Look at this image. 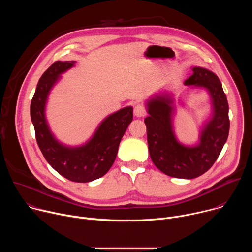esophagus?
Masks as SVG:
<instances>
[{"instance_id":"1","label":"esophagus","mask_w":252,"mask_h":252,"mask_svg":"<svg viewBox=\"0 0 252 252\" xmlns=\"http://www.w3.org/2000/svg\"><path fill=\"white\" fill-rule=\"evenodd\" d=\"M133 114H134V116H135V117H137V118H142V117H145V116L147 115L146 106H145V105H142V104H140V103L136 104V105L134 106Z\"/></svg>"}]
</instances>
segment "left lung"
<instances>
[{
    "label": "left lung",
    "mask_w": 252,
    "mask_h": 252,
    "mask_svg": "<svg viewBox=\"0 0 252 252\" xmlns=\"http://www.w3.org/2000/svg\"><path fill=\"white\" fill-rule=\"evenodd\" d=\"M185 84L208 90L213 101V117L201 131L200 143L188 148L179 143L172 131V100L157 95L148 103L146 118L150 156L163 173L177 178H194L206 172L218 159L229 132L228 102L221 83L212 71L195 66Z\"/></svg>",
    "instance_id": "1"
}]
</instances>
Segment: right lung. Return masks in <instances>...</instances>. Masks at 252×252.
Here are the masks:
<instances>
[{"label":"right lung","mask_w":252,"mask_h":252,"mask_svg":"<svg viewBox=\"0 0 252 252\" xmlns=\"http://www.w3.org/2000/svg\"><path fill=\"white\" fill-rule=\"evenodd\" d=\"M75 63V61H57L45 71L31 101V119L38 146L51 166L68 181L89 183L101 177L112 167L121 139L133 115L132 107L127 106L107 117L83 147L66 148L59 143L48 127L45 104L60 75Z\"/></svg>","instance_id":"1"}]
</instances>
